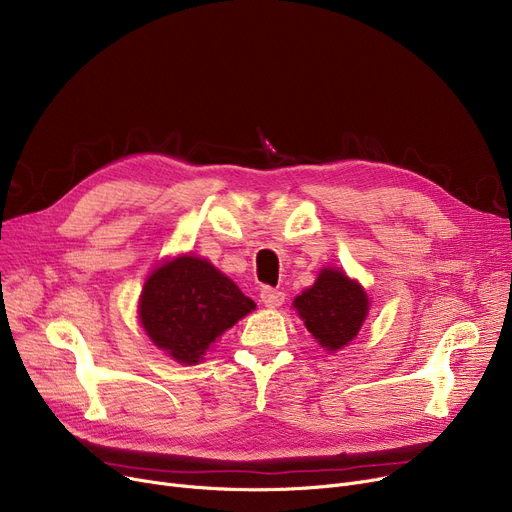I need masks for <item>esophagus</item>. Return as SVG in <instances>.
<instances>
[{"label": "esophagus", "instance_id": "1", "mask_svg": "<svg viewBox=\"0 0 512 512\" xmlns=\"http://www.w3.org/2000/svg\"><path fill=\"white\" fill-rule=\"evenodd\" d=\"M259 299H261V303H263L265 307L276 309V307H280V305L284 303V292H282V290H276V288H270V286H265V288H261Z\"/></svg>", "mask_w": 512, "mask_h": 512}]
</instances>
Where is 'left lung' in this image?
<instances>
[{
	"instance_id": "left-lung-1",
	"label": "left lung",
	"mask_w": 512,
	"mask_h": 512,
	"mask_svg": "<svg viewBox=\"0 0 512 512\" xmlns=\"http://www.w3.org/2000/svg\"><path fill=\"white\" fill-rule=\"evenodd\" d=\"M294 307L315 340L328 351H336L357 336L367 317L369 301L355 280L328 267L311 288L294 299Z\"/></svg>"
}]
</instances>
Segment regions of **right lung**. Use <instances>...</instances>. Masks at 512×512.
<instances>
[{"label":"right lung","instance_id":"add662e5","mask_svg":"<svg viewBox=\"0 0 512 512\" xmlns=\"http://www.w3.org/2000/svg\"><path fill=\"white\" fill-rule=\"evenodd\" d=\"M253 309L255 303L230 278L191 255L157 267L139 301L149 338L186 365L197 363L215 338Z\"/></svg>","mask_w":512,"mask_h":512}]
</instances>
